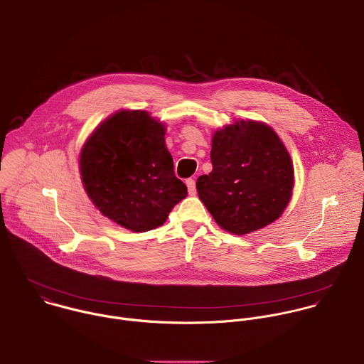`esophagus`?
<instances>
[{
    "mask_svg": "<svg viewBox=\"0 0 364 364\" xmlns=\"http://www.w3.org/2000/svg\"><path fill=\"white\" fill-rule=\"evenodd\" d=\"M186 186H188V192L191 196H195L196 195V183L193 179H188L186 181Z\"/></svg>",
    "mask_w": 364,
    "mask_h": 364,
    "instance_id": "obj_1",
    "label": "esophagus"
}]
</instances>
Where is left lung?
<instances>
[{
	"label": "left lung",
	"mask_w": 364,
	"mask_h": 364,
	"mask_svg": "<svg viewBox=\"0 0 364 364\" xmlns=\"http://www.w3.org/2000/svg\"><path fill=\"white\" fill-rule=\"evenodd\" d=\"M213 169L196 181L199 199L215 222L248 235L275 222L294 189V165L277 132L265 122L237 120L215 131Z\"/></svg>",
	"instance_id": "1"
}]
</instances>
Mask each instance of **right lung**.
<instances>
[{
    "instance_id": "right-lung-1",
    "label": "right lung",
    "mask_w": 364,
    "mask_h": 364,
    "mask_svg": "<svg viewBox=\"0 0 364 364\" xmlns=\"http://www.w3.org/2000/svg\"><path fill=\"white\" fill-rule=\"evenodd\" d=\"M165 125L144 110L107 117L82 146L83 188L97 210L124 229L144 233L162 226L188 188L175 176Z\"/></svg>"
}]
</instances>
